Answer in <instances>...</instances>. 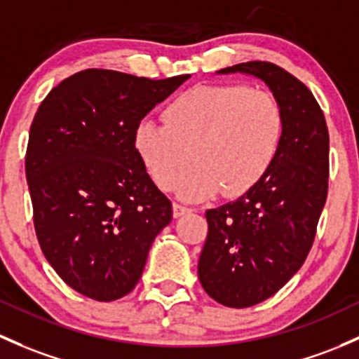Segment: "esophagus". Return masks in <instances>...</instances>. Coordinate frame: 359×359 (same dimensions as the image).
<instances>
[{
	"mask_svg": "<svg viewBox=\"0 0 359 359\" xmlns=\"http://www.w3.org/2000/svg\"><path fill=\"white\" fill-rule=\"evenodd\" d=\"M186 213H191V210L187 208V206L179 205V203H173V217L179 218V217H182V215H186Z\"/></svg>",
	"mask_w": 359,
	"mask_h": 359,
	"instance_id": "34e87169",
	"label": "esophagus"
}]
</instances>
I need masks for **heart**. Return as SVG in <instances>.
Masks as SVG:
<instances>
[{"label":"heart","instance_id":"heart-1","mask_svg":"<svg viewBox=\"0 0 359 359\" xmlns=\"http://www.w3.org/2000/svg\"><path fill=\"white\" fill-rule=\"evenodd\" d=\"M284 115L271 93L244 84H201L184 90L165 108V123L144 120L135 148L161 189L177 182L189 201L224 192L241 196L263 179L277 156Z\"/></svg>","mask_w":359,"mask_h":359}]
</instances>
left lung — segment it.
<instances>
[{"instance_id": "1", "label": "left lung", "mask_w": 359, "mask_h": 359, "mask_svg": "<svg viewBox=\"0 0 359 359\" xmlns=\"http://www.w3.org/2000/svg\"><path fill=\"white\" fill-rule=\"evenodd\" d=\"M259 79L277 97L284 134L263 179L236 201L206 211L208 236L198 275L210 297L229 308L262 303L303 266L329 191V130L306 86L269 62L217 74Z\"/></svg>"}]
</instances>
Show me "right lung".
I'll return each mask as SVG.
<instances>
[{
	"instance_id": "obj_1",
	"label": "right lung",
	"mask_w": 359,
	"mask_h": 359,
	"mask_svg": "<svg viewBox=\"0 0 359 359\" xmlns=\"http://www.w3.org/2000/svg\"><path fill=\"white\" fill-rule=\"evenodd\" d=\"M189 77L82 70L53 88L34 116L25 175L37 241L62 280L90 299L129 294L172 220L135 130Z\"/></svg>"
}]
</instances>
